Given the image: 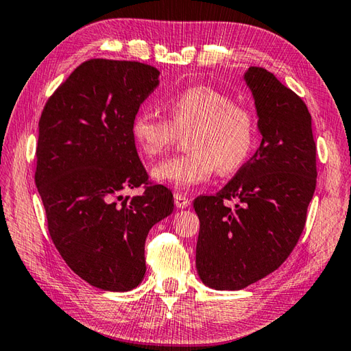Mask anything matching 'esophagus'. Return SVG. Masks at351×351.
<instances>
[{"label": "esophagus", "mask_w": 351, "mask_h": 351, "mask_svg": "<svg viewBox=\"0 0 351 351\" xmlns=\"http://www.w3.org/2000/svg\"><path fill=\"white\" fill-rule=\"evenodd\" d=\"M173 197H175L176 208L184 209V208H189L190 206V199L186 197V195H184L182 193H175Z\"/></svg>", "instance_id": "1"}]
</instances>
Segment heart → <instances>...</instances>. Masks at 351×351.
Segmentation results:
<instances>
[{"label":"heart","mask_w":351,"mask_h":351,"mask_svg":"<svg viewBox=\"0 0 351 351\" xmlns=\"http://www.w3.org/2000/svg\"><path fill=\"white\" fill-rule=\"evenodd\" d=\"M169 121L151 110H138L132 121V137L146 158L165 154L176 133L185 134V156L152 169L157 182L176 189L205 182L217 169L229 173L239 169L256 142V115L248 106L210 86H193L166 104Z\"/></svg>","instance_id":"obj_1"}]
</instances>
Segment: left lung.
Listing matches in <instances>:
<instances>
[{
  "instance_id": "left-lung-1",
  "label": "left lung",
  "mask_w": 351,
  "mask_h": 351,
  "mask_svg": "<svg viewBox=\"0 0 351 351\" xmlns=\"http://www.w3.org/2000/svg\"><path fill=\"white\" fill-rule=\"evenodd\" d=\"M243 79L262 143L229 184L193 203L200 219L195 267L215 290L245 289L286 262L302 234L317 182L306 104L262 67H250Z\"/></svg>"
}]
</instances>
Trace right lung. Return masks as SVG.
<instances>
[{"instance_id": "right-lung-1", "label": "right lung", "mask_w": 351, "mask_h": 351, "mask_svg": "<svg viewBox=\"0 0 351 351\" xmlns=\"http://www.w3.org/2000/svg\"><path fill=\"white\" fill-rule=\"evenodd\" d=\"M158 76L136 61H85L38 121L36 185L49 233L71 271L101 290L142 282L146 236L173 213L172 191L149 185L132 137V121ZM142 183V196L121 195Z\"/></svg>"}]
</instances>
